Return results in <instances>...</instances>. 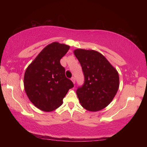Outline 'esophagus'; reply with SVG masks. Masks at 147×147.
Instances as JSON below:
<instances>
[{
  "label": "esophagus",
  "instance_id": "obj_1",
  "mask_svg": "<svg viewBox=\"0 0 147 147\" xmlns=\"http://www.w3.org/2000/svg\"><path fill=\"white\" fill-rule=\"evenodd\" d=\"M71 80H72V82H73V84H75V82H76L75 78H74V77H72V78H71Z\"/></svg>",
  "mask_w": 147,
  "mask_h": 147
}]
</instances>
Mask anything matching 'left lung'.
<instances>
[{"instance_id": "obj_1", "label": "left lung", "mask_w": 147, "mask_h": 147, "mask_svg": "<svg viewBox=\"0 0 147 147\" xmlns=\"http://www.w3.org/2000/svg\"><path fill=\"white\" fill-rule=\"evenodd\" d=\"M74 54L85 78L84 85L76 91L80 103L89 111H100L110 104L118 91V72L102 54L94 50L76 49Z\"/></svg>"}]
</instances>
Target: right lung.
I'll return each mask as SVG.
<instances>
[{"label": "right lung", "instance_id": "right-lung-1", "mask_svg": "<svg viewBox=\"0 0 147 147\" xmlns=\"http://www.w3.org/2000/svg\"><path fill=\"white\" fill-rule=\"evenodd\" d=\"M70 47L53 42L42 50L29 65L24 76V90L29 100L38 109L52 111L63 104V98L73 88L65 75L60 59Z\"/></svg>", "mask_w": 147, "mask_h": 147}]
</instances>
